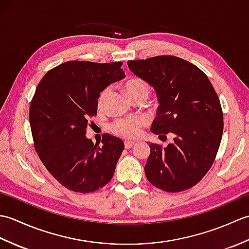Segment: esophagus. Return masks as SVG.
I'll return each mask as SVG.
<instances>
[{"label":"esophagus","instance_id":"obj_1","mask_svg":"<svg viewBox=\"0 0 249 249\" xmlns=\"http://www.w3.org/2000/svg\"><path fill=\"white\" fill-rule=\"evenodd\" d=\"M136 145V142L134 141H125V149H130Z\"/></svg>","mask_w":249,"mask_h":249}]
</instances>
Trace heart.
Segmentation results:
<instances>
[{
    "label": "heart",
    "instance_id": "1",
    "mask_svg": "<svg viewBox=\"0 0 249 249\" xmlns=\"http://www.w3.org/2000/svg\"><path fill=\"white\" fill-rule=\"evenodd\" d=\"M126 92L129 95V97L133 99V102L138 98H147L151 93L150 86L144 80L140 78H131L128 81H126L124 86ZM111 93L110 88L104 89L100 92L97 99L98 109H104L107 99ZM143 120L142 119H121L114 121L110 125L111 133L115 136L122 137L125 139H136L140 135L142 126H143Z\"/></svg>",
    "mask_w": 249,
    "mask_h": 249
}]
</instances>
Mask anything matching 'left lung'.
<instances>
[{
	"label": "left lung",
	"mask_w": 249,
	"mask_h": 249,
	"mask_svg": "<svg viewBox=\"0 0 249 249\" xmlns=\"http://www.w3.org/2000/svg\"><path fill=\"white\" fill-rule=\"evenodd\" d=\"M127 65L156 92L160 106L152 133L174 137L165 147L150 144L146 178L168 193L192 188L212 167L223 137V110L212 83L197 66L173 55Z\"/></svg>",
	"instance_id": "left-lung-1"
}]
</instances>
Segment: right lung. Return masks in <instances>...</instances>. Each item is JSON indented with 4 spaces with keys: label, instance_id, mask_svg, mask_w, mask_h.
Segmentation results:
<instances>
[{
    "label": "right lung",
    "instance_id": "right-lung-1",
    "mask_svg": "<svg viewBox=\"0 0 249 249\" xmlns=\"http://www.w3.org/2000/svg\"><path fill=\"white\" fill-rule=\"evenodd\" d=\"M121 66L122 62H65L46 73L31 102L37 154L52 177L72 192L88 194L108 184L124 150L118 137L105 134L102 146L86 137L100 92L125 78Z\"/></svg>",
    "mask_w": 249,
    "mask_h": 249
}]
</instances>
